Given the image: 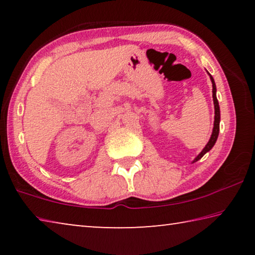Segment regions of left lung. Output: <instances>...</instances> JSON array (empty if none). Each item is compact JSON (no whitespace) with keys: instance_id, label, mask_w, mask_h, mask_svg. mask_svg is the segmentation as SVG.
<instances>
[{"instance_id":"obj_1","label":"left lung","mask_w":255,"mask_h":255,"mask_svg":"<svg viewBox=\"0 0 255 255\" xmlns=\"http://www.w3.org/2000/svg\"><path fill=\"white\" fill-rule=\"evenodd\" d=\"M209 74V73H208ZM210 76V80H211V83H213V100H214V107H215V122H214V128H213V132H211V136H210V139L207 145L204 147V149L201 150V152L198 154V156L193 159L192 163H195L197 161H199V159L204 156L206 153H208L209 150L214 147V145L216 143V140H217L218 138V133H219V123H221V110H219V105H218V100H217V97H216V84H215V81L213 79V76Z\"/></svg>"}]
</instances>
